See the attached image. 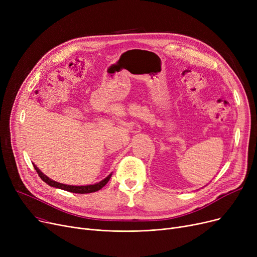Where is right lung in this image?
Returning <instances> with one entry per match:
<instances>
[{
	"label": "right lung",
	"mask_w": 257,
	"mask_h": 257,
	"mask_svg": "<svg viewBox=\"0 0 257 257\" xmlns=\"http://www.w3.org/2000/svg\"><path fill=\"white\" fill-rule=\"evenodd\" d=\"M34 169L36 170L38 176L42 178L43 181H45L47 184H49L52 187H56V188H60V190L66 191V192H71V193H76V194H89V193H94L101 188L103 186H105V184L109 181L110 177L112 173H110L109 175L106 178H104L102 181L98 182V183H94V184H89V185H69V184H64V183H60L57 181H54L52 179H50L48 176L40 171L34 164H33Z\"/></svg>",
	"instance_id": "right-lung-1"
}]
</instances>
